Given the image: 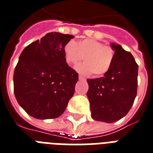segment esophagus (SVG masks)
Returning <instances> with one entry per match:
<instances>
[{
  "label": "esophagus",
  "instance_id": "34e87169",
  "mask_svg": "<svg viewBox=\"0 0 153 153\" xmlns=\"http://www.w3.org/2000/svg\"><path fill=\"white\" fill-rule=\"evenodd\" d=\"M79 80H85V78L83 76H82V75H79Z\"/></svg>",
  "mask_w": 153,
  "mask_h": 153
}]
</instances>
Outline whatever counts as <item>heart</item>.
<instances>
[{
  "label": "heart",
  "mask_w": 153,
  "mask_h": 153,
  "mask_svg": "<svg viewBox=\"0 0 153 153\" xmlns=\"http://www.w3.org/2000/svg\"><path fill=\"white\" fill-rule=\"evenodd\" d=\"M63 51L66 61L72 65L79 64L84 58L85 63L77 66V71L94 76L106 74L115 58V51L111 46L94 39H85L79 43L69 41L64 45Z\"/></svg>",
  "instance_id": "obj_1"
}]
</instances>
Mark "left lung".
I'll use <instances>...</instances> for the list:
<instances>
[{
	"label": "left lung",
	"instance_id": "obj_1",
	"mask_svg": "<svg viewBox=\"0 0 153 153\" xmlns=\"http://www.w3.org/2000/svg\"><path fill=\"white\" fill-rule=\"evenodd\" d=\"M115 58L104 76L87 79V97L95 120L113 123L125 116L132 107L137 91L138 65L130 52L111 43Z\"/></svg>",
	"mask_w": 153,
	"mask_h": 153
}]
</instances>
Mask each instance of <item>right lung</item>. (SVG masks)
<instances>
[{"label": "right lung", "mask_w": 153, "mask_h": 153, "mask_svg": "<svg viewBox=\"0 0 153 153\" xmlns=\"http://www.w3.org/2000/svg\"><path fill=\"white\" fill-rule=\"evenodd\" d=\"M73 35L48 33L27 45L13 74L15 97L36 119L58 118L74 93L79 74L66 63L64 45Z\"/></svg>", "instance_id": "obj_1"}]
</instances>
